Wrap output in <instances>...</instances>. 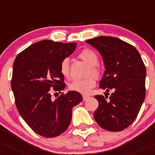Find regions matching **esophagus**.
Listing matches in <instances>:
<instances>
[{
    "label": "esophagus",
    "instance_id": "obj_1",
    "mask_svg": "<svg viewBox=\"0 0 155 155\" xmlns=\"http://www.w3.org/2000/svg\"><path fill=\"white\" fill-rule=\"evenodd\" d=\"M82 98H83V101H86L87 99L89 98V97H88V96L83 95V96H82Z\"/></svg>",
    "mask_w": 155,
    "mask_h": 155
}]
</instances>
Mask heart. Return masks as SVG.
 <instances>
[{
	"mask_svg": "<svg viewBox=\"0 0 155 155\" xmlns=\"http://www.w3.org/2000/svg\"><path fill=\"white\" fill-rule=\"evenodd\" d=\"M79 58L87 63L90 66L87 75L93 76L95 78H99L100 76V71L97 67L99 62V57L94 50L91 49H85L82 50L79 55ZM60 72L63 76L68 78L70 75L69 59L64 58L61 61L59 67ZM95 79L93 77H88L84 79H76L71 82L68 85L70 91H76L82 94H88L91 90L95 87Z\"/></svg>",
	"mask_w": 155,
	"mask_h": 155,
	"instance_id": "b5f03b06",
	"label": "heart"
}]
</instances>
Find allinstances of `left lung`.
<instances>
[{
  "label": "left lung",
  "instance_id": "obj_1",
  "mask_svg": "<svg viewBox=\"0 0 155 155\" xmlns=\"http://www.w3.org/2000/svg\"><path fill=\"white\" fill-rule=\"evenodd\" d=\"M99 52L105 71L100 88L114 93L106 100L102 95L94 98L99 106L94 112L96 122L110 131H123L133 123L146 96V70L134 47L114 37L99 36L86 41Z\"/></svg>",
  "mask_w": 155,
  "mask_h": 155
}]
</instances>
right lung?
Returning <instances> with one entry per match:
<instances>
[{"label":"right lung","instance_id":"obj_1","mask_svg":"<svg viewBox=\"0 0 155 155\" xmlns=\"http://www.w3.org/2000/svg\"><path fill=\"white\" fill-rule=\"evenodd\" d=\"M76 45L41 41L23 50L13 63L11 87L16 107L41 136L54 137L64 132L72 119V108L82 101L76 91L51 98L52 91L61 93L64 89L60 64L74 52Z\"/></svg>","mask_w":155,"mask_h":155}]
</instances>
